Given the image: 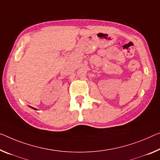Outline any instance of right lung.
Wrapping results in <instances>:
<instances>
[{"instance_id": "obj_1", "label": "right lung", "mask_w": 160, "mask_h": 160, "mask_svg": "<svg viewBox=\"0 0 160 160\" xmlns=\"http://www.w3.org/2000/svg\"><path fill=\"white\" fill-rule=\"evenodd\" d=\"M31 108H32V109H36V110H37V109H35V108H33V107H31Z\"/></svg>"}]
</instances>
